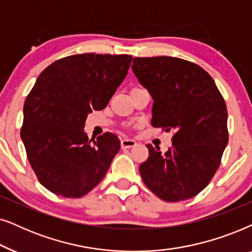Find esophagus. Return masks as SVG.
<instances>
[{"mask_svg":"<svg viewBox=\"0 0 252 252\" xmlns=\"http://www.w3.org/2000/svg\"><path fill=\"white\" fill-rule=\"evenodd\" d=\"M135 145H137V143L133 139L123 138L121 140V147H122V149H129V147H132Z\"/></svg>","mask_w":252,"mask_h":252,"instance_id":"34e87169","label":"esophagus"}]
</instances>
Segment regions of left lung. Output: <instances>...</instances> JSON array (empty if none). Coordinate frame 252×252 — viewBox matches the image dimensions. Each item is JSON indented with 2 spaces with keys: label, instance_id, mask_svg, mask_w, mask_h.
I'll return each mask as SVG.
<instances>
[{
  "label": "left lung",
  "instance_id": "1",
  "mask_svg": "<svg viewBox=\"0 0 252 252\" xmlns=\"http://www.w3.org/2000/svg\"><path fill=\"white\" fill-rule=\"evenodd\" d=\"M132 71L154 100L151 124L174 130L165 154L149 144L139 166L145 186L166 202H180L205 189L228 144L227 107L212 77L186 60L135 58Z\"/></svg>",
  "mask_w": 252,
  "mask_h": 252
}]
</instances>
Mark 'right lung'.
I'll list each match as a JSON object with an SVG mask.
<instances>
[{
  "mask_svg": "<svg viewBox=\"0 0 252 252\" xmlns=\"http://www.w3.org/2000/svg\"><path fill=\"white\" fill-rule=\"evenodd\" d=\"M131 55L77 54L40 73L24 103L21 137L39 182L53 193L79 198L105 177L120 151L106 132L89 140L87 115L108 105L126 78Z\"/></svg>",
  "mask_w": 252,
  "mask_h": 252,
  "instance_id": "right-lung-1",
  "label": "right lung"
}]
</instances>
